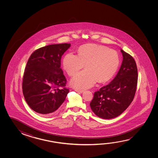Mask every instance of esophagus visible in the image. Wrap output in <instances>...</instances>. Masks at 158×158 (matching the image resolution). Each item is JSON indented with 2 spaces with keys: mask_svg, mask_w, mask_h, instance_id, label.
<instances>
[{
  "mask_svg": "<svg viewBox=\"0 0 158 158\" xmlns=\"http://www.w3.org/2000/svg\"><path fill=\"white\" fill-rule=\"evenodd\" d=\"M75 91L78 93H81L84 92L83 90H79V89H75Z\"/></svg>",
  "mask_w": 158,
  "mask_h": 158,
  "instance_id": "1",
  "label": "esophagus"
}]
</instances>
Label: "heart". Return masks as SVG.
Here are the masks:
<instances>
[{"mask_svg":"<svg viewBox=\"0 0 158 158\" xmlns=\"http://www.w3.org/2000/svg\"><path fill=\"white\" fill-rule=\"evenodd\" d=\"M119 65L117 52L108 47L88 44L80 47L78 55L69 53L63 60V67L69 76H74L84 66L85 70L73 78L70 84L78 89L92 87L98 81L105 83L116 73Z\"/></svg>","mask_w":158,"mask_h":158,"instance_id":"b5f03b06","label":"heart"}]
</instances>
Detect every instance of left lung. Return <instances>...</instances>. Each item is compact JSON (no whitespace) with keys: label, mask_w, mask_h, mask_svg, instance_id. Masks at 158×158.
I'll list each match as a JSON object with an SVG mask.
<instances>
[{"label":"left lung","mask_w":158,"mask_h":158,"mask_svg":"<svg viewBox=\"0 0 158 158\" xmlns=\"http://www.w3.org/2000/svg\"><path fill=\"white\" fill-rule=\"evenodd\" d=\"M121 51L123 61L117 74L111 83L94 93L90 103L94 114L104 119H111L123 113L131 104L137 89L135 61L127 52Z\"/></svg>","instance_id":"8db88e82"}]
</instances>
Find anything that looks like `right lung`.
Masks as SVG:
<instances>
[{"mask_svg": "<svg viewBox=\"0 0 158 158\" xmlns=\"http://www.w3.org/2000/svg\"><path fill=\"white\" fill-rule=\"evenodd\" d=\"M70 44H50L35 51L23 73V92L34 111L46 115L56 111L69 92L60 68L61 58ZM62 87V88H60Z\"/></svg>", "mask_w": 158, "mask_h": 158, "instance_id": "add662e5", "label": "right lung"}]
</instances>
